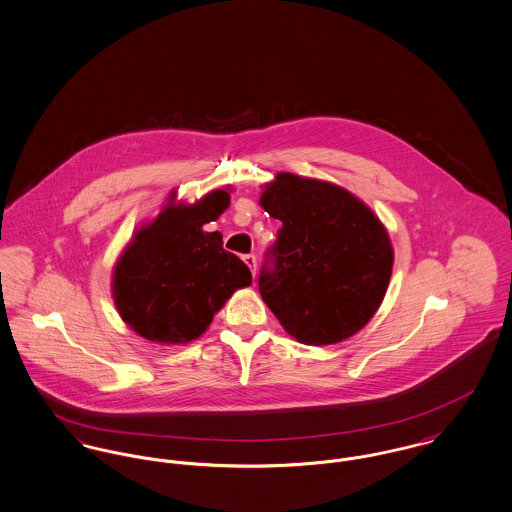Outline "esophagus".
Instances as JSON below:
<instances>
[{
    "mask_svg": "<svg viewBox=\"0 0 512 512\" xmlns=\"http://www.w3.org/2000/svg\"><path fill=\"white\" fill-rule=\"evenodd\" d=\"M243 263L249 267L251 275H257V257L255 255H243Z\"/></svg>",
    "mask_w": 512,
    "mask_h": 512,
    "instance_id": "esophagus-1",
    "label": "esophagus"
}]
</instances>
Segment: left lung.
I'll use <instances>...</instances> for the list:
<instances>
[{"instance_id": "1", "label": "left lung", "mask_w": 512, "mask_h": 512, "mask_svg": "<svg viewBox=\"0 0 512 512\" xmlns=\"http://www.w3.org/2000/svg\"><path fill=\"white\" fill-rule=\"evenodd\" d=\"M259 202L282 222L259 275L265 304L304 345L353 337L390 284L394 249L384 224L343 187L294 173H278Z\"/></svg>"}]
</instances>
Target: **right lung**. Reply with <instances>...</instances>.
<instances>
[{
    "instance_id": "add662e5",
    "label": "right lung",
    "mask_w": 512,
    "mask_h": 512,
    "mask_svg": "<svg viewBox=\"0 0 512 512\" xmlns=\"http://www.w3.org/2000/svg\"><path fill=\"white\" fill-rule=\"evenodd\" d=\"M228 206L230 187L195 204L169 202L134 234L113 271L115 306L134 333L167 345L191 343L237 288L251 284L247 265L222 247V234L202 230Z\"/></svg>"
}]
</instances>
